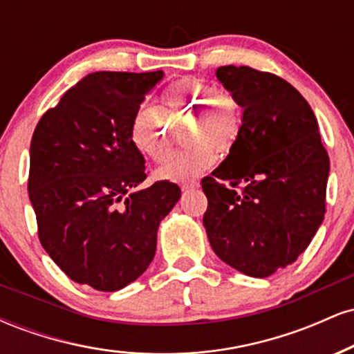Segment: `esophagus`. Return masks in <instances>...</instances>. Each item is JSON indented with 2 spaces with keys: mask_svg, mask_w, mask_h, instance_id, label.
Wrapping results in <instances>:
<instances>
[{
  "mask_svg": "<svg viewBox=\"0 0 354 354\" xmlns=\"http://www.w3.org/2000/svg\"><path fill=\"white\" fill-rule=\"evenodd\" d=\"M200 185V183H198L196 180H186V181H181V189L185 191V189H193V188H196V186Z\"/></svg>",
  "mask_w": 354,
  "mask_h": 354,
  "instance_id": "34e87169",
  "label": "esophagus"
}]
</instances>
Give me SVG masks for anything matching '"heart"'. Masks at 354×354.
Returning <instances> with one entry per match:
<instances>
[{
    "instance_id": "1",
    "label": "heart",
    "mask_w": 354,
    "mask_h": 354,
    "mask_svg": "<svg viewBox=\"0 0 354 354\" xmlns=\"http://www.w3.org/2000/svg\"><path fill=\"white\" fill-rule=\"evenodd\" d=\"M169 118L191 116L186 129V149L171 154L160 168L169 180H188L208 169L214 149L228 153L241 131V108L238 101L214 84L198 78H183L163 95ZM129 138L138 151L160 163L171 151V128L160 108L141 104L129 121Z\"/></svg>"
}]
</instances>
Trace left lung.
Segmentation results:
<instances>
[{
    "label": "left lung",
    "instance_id": "8db88e82",
    "mask_svg": "<svg viewBox=\"0 0 354 354\" xmlns=\"http://www.w3.org/2000/svg\"><path fill=\"white\" fill-rule=\"evenodd\" d=\"M243 111L226 160L203 178L209 245L226 265L266 278L298 259L323 223L330 158L308 101L273 73L221 66Z\"/></svg>",
    "mask_w": 354,
    "mask_h": 354
}]
</instances>
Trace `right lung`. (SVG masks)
Listing matches in <instances>:
<instances>
[{
	"mask_svg": "<svg viewBox=\"0 0 354 354\" xmlns=\"http://www.w3.org/2000/svg\"><path fill=\"white\" fill-rule=\"evenodd\" d=\"M163 71H96L36 124L28 191L39 241L80 284L118 291L145 273L156 233L181 196L168 180L141 188L145 158L129 121Z\"/></svg>",
	"mask_w": 354,
	"mask_h": 354,
	"instance_id": "1",
	"label": "right lung"
}]
</instances>
